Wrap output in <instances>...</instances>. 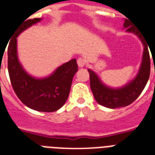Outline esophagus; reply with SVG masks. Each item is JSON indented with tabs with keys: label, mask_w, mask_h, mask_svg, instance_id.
Here are the masks:
<instances>
[{
	"label": "esophagus",
	"mask_w": 155,
	"mask_h": 155,
	"mask_svg": "<svg viewBox=\"0 0 155 155\" xmlns=\"http://www.w3.org/2000/svg\"><path fill=\"white\" fill-rule=\"evenodd\" d=\"M86 64V61L83 58H78V65L79 67H84Z\"/></svg>",
	"instance_id": "1"
}]
</instances>
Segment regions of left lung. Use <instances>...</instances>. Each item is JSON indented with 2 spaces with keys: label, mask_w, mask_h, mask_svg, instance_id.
<instances>
[{
  "label": "left lung",
  "mask_w": 155,
  "mask_h": 155,
  "mask_svg": "<svg viewBox=\"0 0 155 155\" xmlns=\"http://www.w3.org/2000/svg\"><path fill=\"white\" fill-rule=\"evenodd\" d=\"M124 28L127 32L134 33L139 37L144 45L141 64L137 76L129 83L120 88H111L103 83L99 76L93 70L88 69L90 74L91 88L97 103L108 108H117L126 107L134 102L145 88L150 73V58L147 44L143 42L141 36L134 28L131 21L125 19Z\"/></svg>",
  "instance_id": "1"
}]
</instances>
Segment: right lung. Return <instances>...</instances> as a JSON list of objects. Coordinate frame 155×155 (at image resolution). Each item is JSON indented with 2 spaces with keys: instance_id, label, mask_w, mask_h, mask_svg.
<instances>
[{
  "instance_id": "right-lung-1",
  "label": "right lung",
  "mask_w": 155,
  "mask_h": 155,
  "mask_svg": "<svg viewBox=\"0 0 155 155\" xmlns=\"http://www.w3.org/2000/svg\"><path fill=\"white\" fill-rule=\"evenodd\" d=\"M40 21L41 18L25 19L16 27L8 47V71L15 94L26 107L38 111L51 112L65 104L73 78L78 68L76 59H73L46 78H36L27 74L18 57L17 38L25 30Z\"/></svg>"
}]
</instances>
